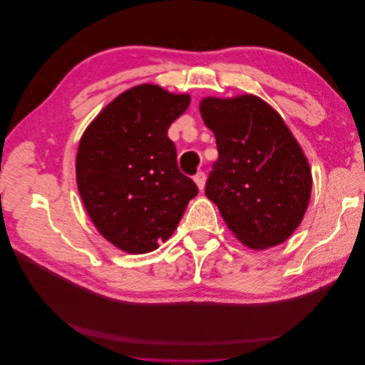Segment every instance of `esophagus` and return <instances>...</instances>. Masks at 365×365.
<instances>
[{"label": "esophagus", "instance_id": "34e87169", "mask_svg": "<svg viewBox=\"0 0 365 365\" xmlns=\"http://www.w3.org/2000/svg\"><path fill=\"white\" fill-rule=\"evenodd\" d=\"M193 181L196 182L197 189L202 190L204 185H205V173H204V172H197V173L193 176Z\"/></svg>", "mask_w": 365, "mask_h": 365}]
</instances>
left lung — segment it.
I'll list each match as a JSON object with an SVG mask.
<instances>
[{
	"label": "left lung",
	"instance_id": "8db88e82",
	"mask_svg": "<svg viewBox=\"0 0 365 365\" xmlns=\"http://www.w3.org/2000/svg\"><path fill=\"white\" fill-rule=\"evenodd\" d=\"M200 111L219 152L207 197L245 247L283 244L302 224L312 192L300 143L282 115L254 94L204 97Z\"/></svg>",
	"mask_w": 365,
	"mask_h": 365
}]
</instances>
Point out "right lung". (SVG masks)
<instances>
[{"label": "right lung", "instance_id": "right-lung-1", "mask_svg": "<svg viewBox=\"0 0 365 365\" xmlns=\"http://www.w3.org/2000/svg\"><path fill=\"white\" fill-rule=\"evenodd\" d=\"M189 105V94L137 85L108 103L83 132L77 190L98 233L121 251L157 250L197 195L196 184L180 172L168 137Z\"/></svg>", "mask_w": 365, "mask_h": 365}]
</instances>
